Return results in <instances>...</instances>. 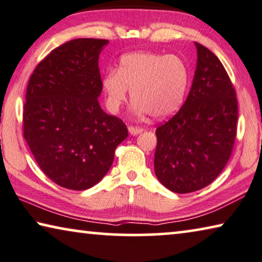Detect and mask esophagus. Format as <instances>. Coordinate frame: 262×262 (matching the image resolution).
<instances>
[{"mask_svg": "<svg viewBox=\"0 0 262 262\" xmlns=\"http://www.w3.org/2000/svg\"><path fill=\"white\" fill-rule=\"evenodd\" d=\"M128 130H129V134H130V135H138V134H140V133L143 132L142 128L134 127V126H129V127H128Z\"/></svg>", "mask_w": 262, "mask_h": 262, "instance_id": "1", "label": "esophagus"}]
</instances>
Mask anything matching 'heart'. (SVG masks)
I'll list each match as a JSON object with an SVG mask.
<instances>
[{"instance_id": "heart-1", "label": "heart", "mask_w": 262, "mask_h": 262, "mask_svg": "<svg viewBox=\"0 0 262 262\" xmlns=\"http://www.w3.org/2000/svg\"><path fill=\"white\" fill-rule=\"evenodd\" d=\"M189 82L188 66L181 57L136 52L121 57L119 72H107L102 85L112 112H118L132 93V109L136 115L150 114L163 120L181 108Z\"/></svg>"}]
</instances>
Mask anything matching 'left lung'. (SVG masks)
<instances>
[{
  "label": "left lung",
  "mask_w": 262,
  "mask_h": 262,
  "mask_svg": "<svg viewBox=\"0 0 262 262\" xmlns=\"http://www.w3.org/2000/svg\"><path fill=\"white\" fill-rule=\"evenodd\" d=\"M188 96L177 114L158 127L154 169L174 193L205 188L231 158L236 136L235 91L220 60L200 43Z\"/></svg>",
  "instance_id": "1"
}]
</instances>
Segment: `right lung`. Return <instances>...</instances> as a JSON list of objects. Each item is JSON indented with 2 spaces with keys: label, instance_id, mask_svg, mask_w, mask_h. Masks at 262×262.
Masks as SVG:
<instances>
[{
  "label": "right lung",
  "instance_id": "1",
  "mask_svg": "<svg viewBox=\"0 0 262 262\" xmlns=\"http://www.w3.org/2000/svg\"><path fill=\"white\" fill-rule=\"evenodd\" d=\"M109 43L76 38L57 47L31 74L23 135L37 165L56 185L84 190L102 180L128 136L122 120L104 113L99 57Z\"/></svg>",
  "mask_w": 262,
  "mask_h": 262
}]
</instances>
